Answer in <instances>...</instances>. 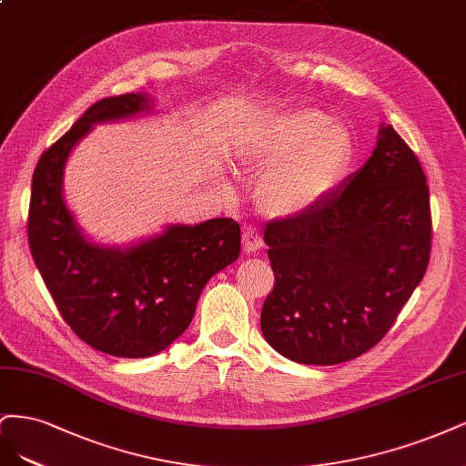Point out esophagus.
<instances>
[{"label":"esophagus","mask_w":466,"mask_h":466,"mask_svg":"<svg viewBox=\"0 0 466 466\" xmlns=\"http://www.w3.org/2000/svg\"><path fill=\"white\" fill-rule=\"evenodd\" d=\"M242 244H244V251L246 253L258 251L263 246V238H261L259 230L255 228V227H246L244 234H242Z\"/></svg>","instance_id":"obj_1"}]
</instances>
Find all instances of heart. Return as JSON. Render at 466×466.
I'll list each match as a JSON object with an SVG mask.
<instances>
[{
  "mask_svg": "<svg viewBox=\"0 0 466 466\" xmlns=\"http://www.w3.org/2000/svg\"><path fill=\"white\" fill-rule=\"evenodd\" d=\"M248 170H268L258 189L261 211L290 218L313 208L337 186L350 160L349 133L313 108L267 116L238 148Z\"/></svg>",
  "mask_w": 466,
  "mask_h": 466,
  "instance_id": "b5f03b06",
  "label": "heart"
}]
</instances>
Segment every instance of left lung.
<instances>
[{"label": "left lung", "instance_id": "8db88e82", "mask_svg": "<svg viewBox=\"0 0 466 466\" xmlns=\"http://www.w3.org/2000/svg\"><path fill=\"white\" fill-rule=\"evenodd\" d=\"M275 284L265 340L298 364L333 366L375 347L424 279L430 189L391 126L362 168L309 211L265 227Z\"/></svg>", "mask_w": 466, "mask_h": 466}]
</instances>
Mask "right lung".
<instances>
[{
  "mask_svg": "<svg viewBox=\"0 0 466 466\" xmlns=\"http://www.w3.org/2000/svg\"><path fill=\"white\" fill-rule=\"evenodd\" d=\"M151 110L141 93L102 98L42 153L33 174L28 246L54 302L88 347L119 358L162 352L189 327L213 275L239 255V224H172L131 248L86 239L64 201V168L95 124Z\"/></svg>",
  "mask_w": 466,
  "mask_h": 466,
  "instance_id": "obj_1",
  "label": "right lung"
}]
</instances>
